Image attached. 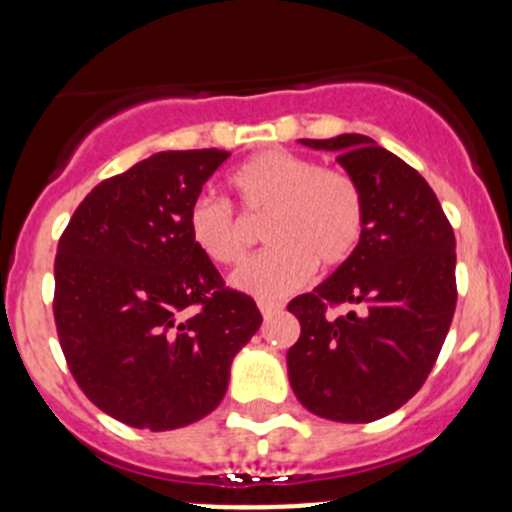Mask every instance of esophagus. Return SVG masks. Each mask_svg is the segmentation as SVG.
<instances>
[{
  "label": "esophagus",
  "mask_w": 512,
  "mask_h": 512,
  "mask_svg": "<svg viewBox=\"0 0 512 512\" xmlns=\"http://www.w3.org/2000/svg\"><path fill=\"white\" fill-rule=\"evenodd\" d=\"M258 310L263 313V318H271V315L281 313L283 303H278V300H258Z\"/></svg>",
  "instance_id": "34e87169"
}]
</instances>
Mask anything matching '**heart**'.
Segmentation results:
<instances>
[{
  "label": "heart",
  "instance_id": "b5f03b06",
  "mask_svg": "<svg viewBox=\"0 0 512 512\" xmlns=\"http://www.w3.org/2000/svg\"><path fill=\"white\" fill-rule=\"evenodd\" d=\"M229 184L246 219H266L263 241L271 249L231 278L236 288L258 298L295 291L315 263L342 266L365 236V194L345 170L320 167L288 150H266L236 167ZM187 229L194 246L219 266H239L249 254L246 221L224 199H194Z\"/></svg>",
  "mask_w": 512,
  "mask_h": 512
}]
</instances>
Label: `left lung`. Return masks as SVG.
Returning a JSON list of instances; mask_svg holds the SVG:
<instances>
[{"instance_id": "left-lung-1", "label": "left lung", "mask_w": 512, "mask_h": 512, "mask_svg": "<svg viewBox=\"0 0 512 512\" xmlns=\"http://www.w3.org/2000/svg\"><path fill=\"white\" fill-rule=\"evenodd\" d=\"M357 179L367 204L355 256L288 310L300 337L288 379L308 412L367 424L397 412L429 377L456 310V236L426 179L367 135L300 140ZM360 311L330 319L327 308Z\"/></svg>"}]
</instances>
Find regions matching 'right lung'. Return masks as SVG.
I'll list each match as a JSON object with an SVG mask.
<instances>
[{
	"instance_id": "right-lung-1",
	"label": "right lung",
	"mask_w": 512,
	"mask_h": 512,
	"mask_svg": "<svg viewBox=\"0 0 512 512\" xmlns=\"http://www.w3.org/2000/svg\"><path fill=\"white\" fill-rule=\"evenodd\" d=\"M226 150H167L103 179L56 251L54 318L88 399L135 429L170 431L219 407L231 360L261 328L251 295L224 286L187 214ZM192 304L198 313L182 319Z\"/></svg>"
}]
</instances>
